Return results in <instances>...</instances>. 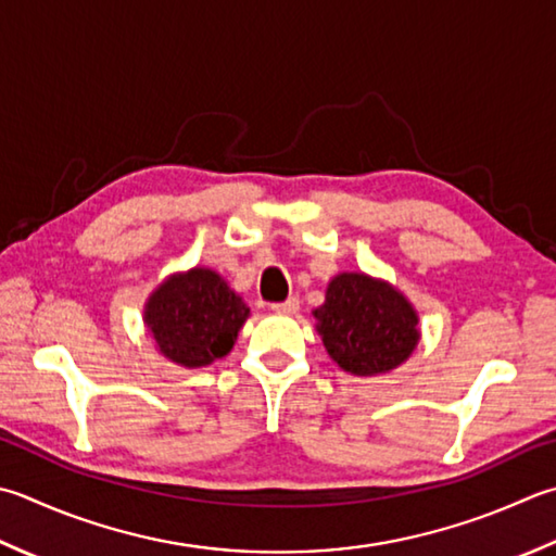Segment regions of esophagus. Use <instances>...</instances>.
Wrapping results in <instances>:
<instances>
[{
    "label": "esophagus",
    "instance_id": "esophagus-1",
    "mask_svg": "<svg viewBox=\"0 0 556 556\" xmlns=\"http://www.w3.org/2000/svg\"><path fill=\"white\" fill-rule=\"evenodd\" d=\"M271 311L281 313V315H293V313L299 311V299L296 296H289L287 301H281V303H271Z\"/></svg>",
    "mask_w": 556,
    "mask_h": 556
}]
</instances>
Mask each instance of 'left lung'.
Masks as SVG:
<instances>
[{
    "instance_id": "8db88e82",
    "label": "left lung",
    "mask_w": 556,
    "mask_h": 556,
    "mask_svg": "<svg viewBox=\"0 0 556 556\" xmlns=\"http://www.w3.org/2000/svg\"><path fill=\"white\" fill-rule=\"evenodd\" d=\"M313 318L332 362L362 378L395 371L421 340L412 301L395 285L366 271L332 277Z\"/></svg>"
}]
</instances>
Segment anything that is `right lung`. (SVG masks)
Instances as JSON below:
<instances>
[{
    "instance_id": "1",
    "label": "right lung",
    "mask_w": 556,
    "mask_h": 556,
    "mask_svg": "<svg viewBox=\"0 0 556 556\" xmlns=\"http://www.w3.org/2000/svg\"><path fill=\"white\" fill-rule=\"evenodd\" d=\"M250 318L248 303L212 267L173 271L144 303L156 352L182 368H202L233 350Z\"/></svg>"
}]
</instances>
